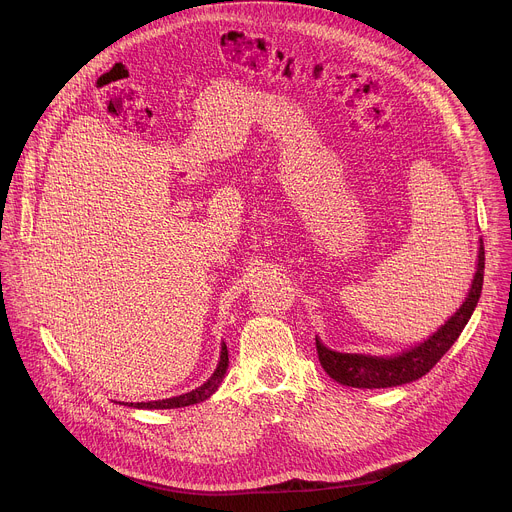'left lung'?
I'll use <instances>...</instances> for the list:
<instances>
[{"mask_svg":"<svg viewBox=\"0 0 512 512\" xmlns=\"http://www.w3.org/2000/svg\"><path fill=\"white\" fill-rule=\"evenodd\" d=\"M482 281H484V245L480 243L478 267H476V275L468 291L466 302L433 336H429L419 346L391 358L334 352L316 338L320 364L334 381H338L340 385L356 387V389H387V387H397V385H405L421 379L435 367L437 362H440V358L452 348V344L462 334L464 326L468 324L480 300Z\"/></svg>","mask_w":512,"mask_h":512,"instance_id":"1","label":"left lung"}]
</instances>
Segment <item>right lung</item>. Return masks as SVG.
Listing matches in <instances>:
<instances>
[{"label":"right lung","instance_id":"right-lung-1","mask_svg":"<svg viewBox=\"0 0 512 512\" xmlns=\"http://www.w3.org/2000/svg\"><path fill=\"white\" fill-rule=\"evenodd\" d=\"M227 367H229V350H227V344H223L221 362H218V367L212 373V377L204 385H200L198 389H194L190 393H184V395H178V397H172V399L148 401V403H129V405L137 407V409H176V407H188V405L200 403V401L208 399L218 389V385H221V381L227 373Z\"/></svg>","mask_w":512,"mask_h":512}]
</instances>
